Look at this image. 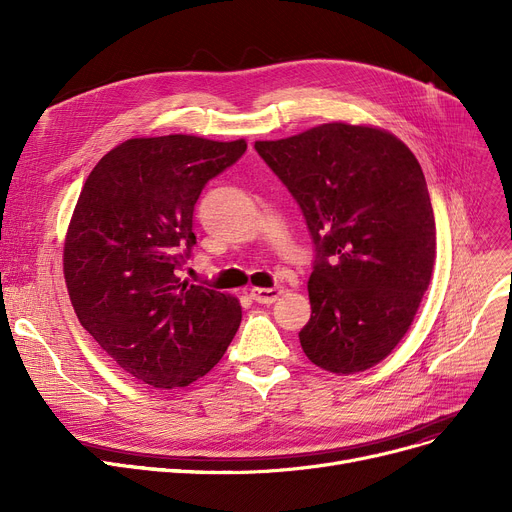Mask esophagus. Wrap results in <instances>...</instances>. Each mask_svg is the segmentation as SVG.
Returning a JSON list of instances; mask_svg holds the SVG:
<instances>
[{"mask_svg": "<svg viewBox=\"0 0 512 512\" xmlns=\"http://www.w3.org/2000/svg\"><path fill=\"white\" fill-rule=\"evenodd\" d=\"M280 294H282V288H253L251 299L259 305H272L278 301Z\"/></svg>", "mask_w": 512, "mask_h": 512, "instance_id": "1", "label": "esophagus"}]
</instances>
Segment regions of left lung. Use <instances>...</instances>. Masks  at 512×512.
I'll use <instances>...</instances> for the list:
<instances>
[{"instance_id": "obj_1", "label": "left lung", "mask_w": 512, "mask_h": 512, "mask_svg": "<svg viewBox=\"0 0 512 512\" xmlns=\"http://www.w3.org/2000/svg\"><path fill=\"white\" fill-rule=\"evenodd\" d=\"M255 149L315 245L305 355L332 373L373 367L407 334L432 280L436 222L417 157L386 130L344 122Z\"/></svg>"}]
</instances>
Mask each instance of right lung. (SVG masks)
I'll return each instance as SVG.
<instances>
[{
  "instance_id": "right-lung-1",
  "label": "right lung",
  "mask_w": 512,
  "mask_h": 512,
  "mask_svg": "<svg viewBox=\"0 0 512 512\" xmlns=\"http://www.w3.org/2000/svg\"><path fill=\"white\" fill-rule=\"evenodd\" d=\"M245 151L242 139H130L80 191L64 245L72 307L103 351L153 388L203 378L240 326L234 297L182 282L180 270L197 245L201 191Z\"/></svg>"
}]
</instances>
